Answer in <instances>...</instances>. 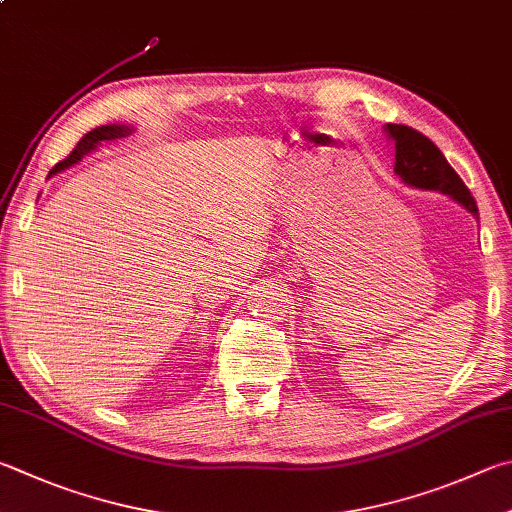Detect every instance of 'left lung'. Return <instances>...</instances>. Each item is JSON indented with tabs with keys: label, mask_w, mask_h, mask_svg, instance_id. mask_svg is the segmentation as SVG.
<instances>
[{
	"label": "left lung",
	"mask_w": 512,
	"mask_h": 512,
	"mask_svg": "<svg viewBox=\"0 0 512 512\" xmlns=\"http://www.w3.org/2000/svg\"><path fill=\"white\" fill-rule=\"evenodd\" d=\"M385 132L394 141L396 163L394 172L401 176L407 185L421 190H436L450 194L454 201L466 206L472 215H477V203L472 199L466 183L454 172V167L445 161L443 152L430 138L407 125L387 123Z\"/></svg>",
	"instance_id": "1"
}]
</instances>
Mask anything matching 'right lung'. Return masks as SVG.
I'll return each instance as SVG.
<instances>
[{
  "instance_id": "add662e5",
  "label": "right lung",
  "mask_w": 512,
  "mask_h": 512,
  "mask_svg": "<svg viewBox=\"0 0 512 512\" xmlns=\"http://www.w3.org/2000/svg\"><path fill=\"white\" fill-rule=\"evenodd\" d=\"M129 132H132V129L129 127H123V125H102V127H96V129H91L89 134H85L78 141V145L73 147V152L67 156V159H62L60 163H55L53 165V170H51V174H55V172H60V170H67L69 165H73V163H78L82 156H85L87 152H91L94 150V147L98 145V143H102V141H111V138H120V136H127Z\"/></svg>"
}]
</instances>
